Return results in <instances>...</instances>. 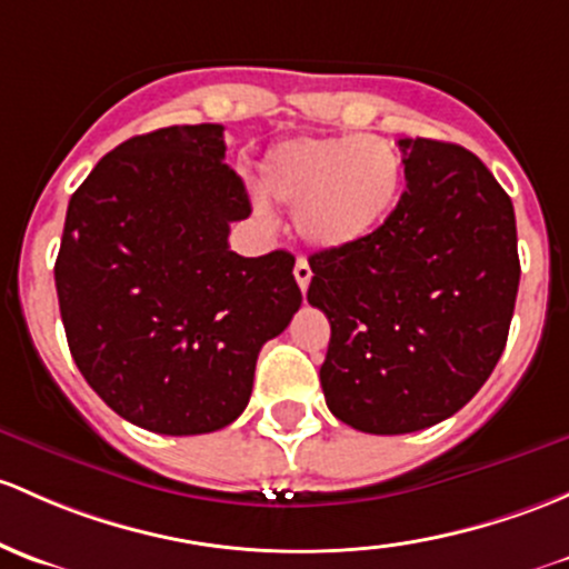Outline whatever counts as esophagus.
I'll return each mask as SVG.
<instances>
[{
    "instance_id": "34e87169",
    "label": "esophagus",
    "mask_w": 569,
    "mask_h": 569,
    "mask_svg": "<svg viewBox=\"0 0 569 569\" xmlns=\"http://www.w3.org/2000/svg\"><path fill=\"white\" fill-rule=\"evenodd\" d=\"M295 278H297V286H300V291L305 295V291H308V286H310V278H313V272H310V264L305 259H297Z\"/></svg>"
}]
</instances>
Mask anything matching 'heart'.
I'll return each mask as SVG.
<instances>
[{
	"mask_svg": "<svg viewBox=\"0 0 569 569\" xmlns=\"http://www.w3.org/2000/svg\"><path fill=\"white\" fill-rule=\"evenodd\" d=\"M264 196L295 209L305 242L340 250L381 229L403 188V160L379 136H291L259 166Z\"/></svg>",
	"mask_w": 569,
	"mask_h": 569,
	"instance_id": "obj_1",
	"label": "heart"
}]
</instances>
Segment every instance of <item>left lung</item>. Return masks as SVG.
Masks as SVG:
<instances>
[{"label": "left lung", "mask_w": 569, "mask_h": 569, "mask_svg": "<svg viewBox=\"0 0 569 569\" xmlns=\"http://www.w3.org/2000/svg\"><path fill=\"white\" fill-rule=\"evenodd\" d=\"M406 190L362 242L310 256L308 302L330 319L319 379L362 433H415L463 409L493 373L518 261L510 196L458 143L400 139Z\"/></svg>", "instance_id": "8db88e82"}]
</instances>
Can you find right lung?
I'll list each match as a JSON object with an SVG mask.
<instances>
[{"mask_svg": "<svg viewBox=\"0 0 569 569\" xmlns=\"http://www.w3.org/2000/svg\"><path fill=\"white\" fill-rule=\"evenodd\" d=\"M223 124H174L111 149L68 204L57 297L70 355L106 403L166 436L226 428L256 360L302 295L286 250H229L250 214Z\"/></svg>", "mask_w": 569, "mask_h": 569, "instance_id": "obj_1", "label": "right lung"}]
</instances>
